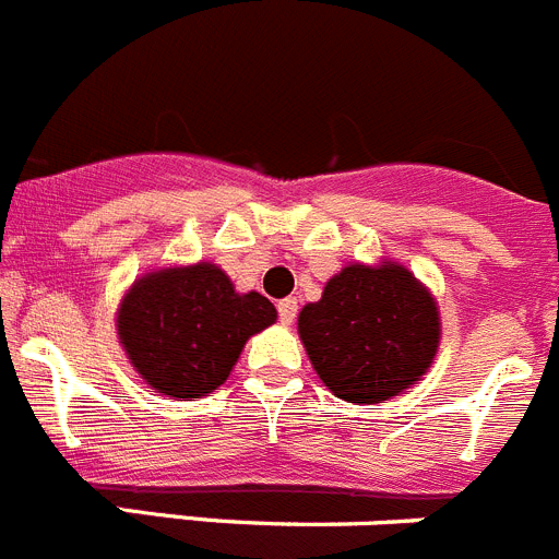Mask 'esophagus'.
<instances>
[{
  "mask_svg": "<svg viewBox=\"0 0 559 559\" xmlns=\"http://www.w3.org/2000/svg\"><path fill=\"white\" fill-rule=\"evenodd\" d=\"M276 310H280V321H283V324H294L296 313H299V301H296L294 296H288V299H283L276 305Z\"/></svg>",
  "mask_w": 559,
  "mask_h": 559,
  "instance_id": "obj_1",
  "label": "esophagus"
}]
</instances>
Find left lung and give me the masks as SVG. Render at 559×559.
Here are the masks:
<instances>
[{
	"instance_id": "left-lung-1",
	"label": "left lung",
	"mask_w": 559,
	"mask_h": 559,
	"mask_svg": "<svg viewBox=\"0 0 559 559\" xmlns=\"http://www.w3.org/2000/svg\"><path fill=\"white\" fill-rule=\"evenodd\" d=\"M299 337L319 380L352 404H382L418 385L440 346L432 290L402 263L343 265L301 307Z\"/></svg>"
}]
</instances>
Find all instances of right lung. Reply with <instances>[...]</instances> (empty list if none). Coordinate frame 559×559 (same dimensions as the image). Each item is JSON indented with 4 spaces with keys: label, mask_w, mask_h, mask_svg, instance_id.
<instances>
[{
    "label": "right lung",
    "mask_w": 559,
    "mask_h": 559,
    "mask_svg": "<svg viewBox=\"0 0 559 559\" xmlns=\"http://www.w3.org/2000/svg\"><path fill=\"white\" fill-rule=\"evenodd\" d=\"M274 321L265 296L238 294L216 263L199 260L138 276L116 310V335L152 391L193 402L218 391L246 341Z\"/></svg>",
    "instance_id": "right-lung-1"
}]
</instances>
